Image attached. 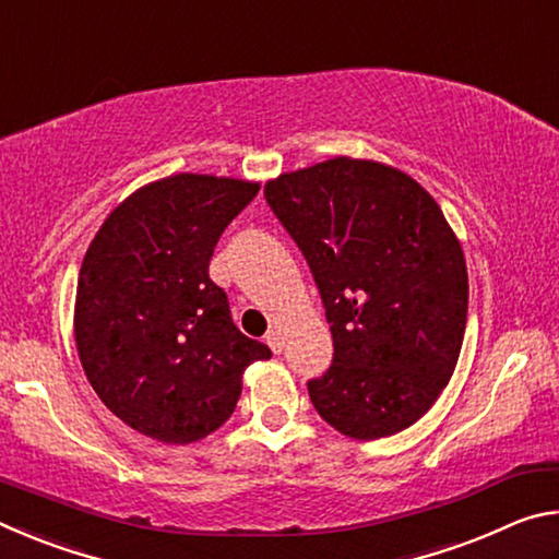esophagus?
Segmentation results:
<instances>
[{"instance_id":"esophagus-1","label":"esophagus","mask_w":559,"mask_h":559,"mask_svg":"<svg viewBox=\"0 0 559 559\" xmlns=\"http://www.w3.org/2000/svg\"><path fill=\"white\" fill-rule=\"evenodd\" d=\"M266 343H269V347H271L273 353H276V355H281V353H283V335H281V330H278V328L269 330Z\"/></svg>"}]
</instances>
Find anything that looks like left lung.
Segmentation results:
<instances>
[{
  "mask_svg": "<svg viewBox=\"0 0 559 559\" xmlns=\"http://www.w3.org/2000/svg\"><path fill=\"white\" fill-rule=\"evenodd\" d=\"M263 197L323 300L333 362L308 380L345 437L382 439L431 409L456 370L468 273L439 204L409 175L335 157L281 175Z\"/></svg>",
  "mask_w": 559,
  "mask_h": 559,
  "instance_id": "1",
  "label": "left lung"
}]
</instances>
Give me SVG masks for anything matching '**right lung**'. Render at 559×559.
Returning a JSON list of instances; mask_svg holds the SVG:
<instances>
[{
    "label": "right lung",
    "instance_id": "obj_1",
    "mask_svg": "<svg viewBox=\"0 0 559 559\" xmlns=\"http://www.w3.org/2000/svg\"><path fill=\"white\" fill-rule=\"evenodd\" d=\"M259 185L175 175L130 194L91 241L75 290V345L100 402L165 443L229 419L241 374L271 349L234 325L210 278L214 246Z\"/></svg>",
    "mask_w": 559,
    "mask_h": 559
}]
</instances>
